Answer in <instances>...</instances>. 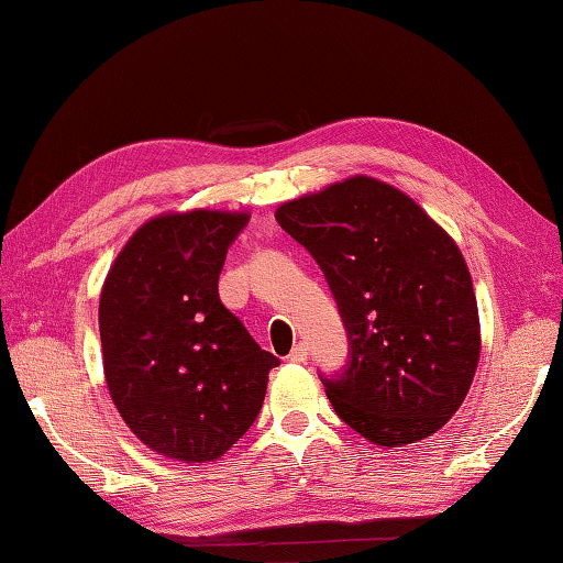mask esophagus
I'll return each mask as SVG.
<instances>
[{
  "label": "esophagus",
  "instance_id": "obj_1",
  "mask_svg": "<svg viewBox=\"0 0 563 563\" xmlns=\"http://www.w3.org/2000/svg\"><path fill=\"white\" fill-rule=\"evenodd\" d=\"M307 355H309V349H307V343H297L295 349L290 351V355H288V361L290 363H305L307 361Z\"/></svg>",
  "mask_w": 563,
  "mask_h": 563
}]
</instances>
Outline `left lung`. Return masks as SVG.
Here are the masks:
<instances>
[{"mask_svg": "<svg viewBox=\"0 0 563 563\" xmlns=\"http://www.w3.org/2000/svg\"><path fill=\"white\" fill-rule=\"evenodd\" d=\"M275 220L324 273L349 336L319 375L343 423L377 445L423 440L460 409L479 363V312L457 244L401 190L355 176Z\"/></svg>", "mask_w": 563, "mask_h": 563, "instance_id": "8db88e82", "label": "left lung"}]
</instances>
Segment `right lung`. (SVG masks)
Returning a JSON list of instances; mask_svg holds the SVG:
<instances>
[{"mask_svg": "<svg viewBox=\"0 0 563 563\" xmlns=\"http://www.w3.org/2000/svg\"><path fill=\"white\" fill-rule=\"evenodd\" d=\"M249 214L194 210L142 224L103 283L106 385L130 430L172 460L210 462L242 438L280 361L220 300Z\"/></svg>", "mask_w": 563, "mask_h": 563, "instance_id": "obj_1", "label": "right lung"}]
</instances>
